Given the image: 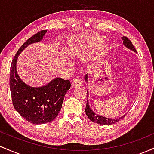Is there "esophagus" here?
Segmentation results:
<instances>
[{"mask_svg":"<svg viewBox=\"0 0 154 154\" xmlns=\"http://www.w3.org/2000/svg\"><path fill=\"white\" fill-rule=\"evenodd\" d=\"M83 85V82L79 77H76L72 80V88H77V87H82Z\"/></svg>","mask_w":154,"mask_h":154,"instance_id":"obj_1","label":"esophagus"}]
</instances>
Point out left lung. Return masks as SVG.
<instances>
[{"instance_id":"1","label":"left lung","mask_w":154,"mask_h":154,"mask_svg":"<svg viewBox=\"0 0 154 154\" xmlns=\"http://www.w3.org/2000/svg\"><path fill=\"white\" fill-rule=\"evenodd\" d=\"M123 40V44L125 45V47H127L128 48L130 49V50L133 51L134 52H137L135 50V47L133 46L132 43H131L130 40L126 37H122V38ZM85 80L88 82V75H86L85 76ZM87 95H89L88 93V91H87ZM85 113L86 115L88 116V117L89 118L90 120H91L92 122H95L97 124H99V125H113V124H115L117 122H119L120 119H122V118L125 116V115H124L123 116H121L119 118H115V119H111V118H106L104 117L103 116H100L98 114H96L91 109V108L90 107L89 105V102H88V98L87 100V104H86V108H85Z\"/></svg>"}]
</instances>
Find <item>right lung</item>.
I'll return each instance as SVG.
<instances>
[{
	"label": "right lung",
	"instance_id": "1",
	"mask_svg": "<svg viewBox=\"0 0 154 154\" xmlns=\"http://www.w3.org/2000/svg\"><path fill=\"white\" fill-rule=\"evenodd\" d=\"M47 31L42 30L28 39L16 54L10 70V90L16 111L26 121L41 125L53 121L61 110L64 96L71 87L69 80L56 77L42 87H31L17 72L19 55L29 45L40 42Z\"/></svg>",
	"mask_w": 154,
	"mask_h": 154
}]
</instances>
